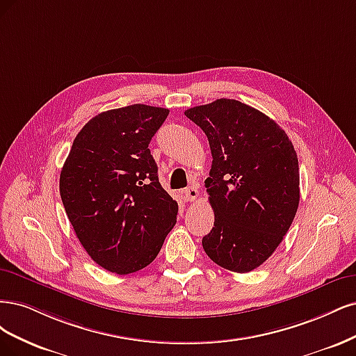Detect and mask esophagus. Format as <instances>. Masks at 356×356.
Listing matches in <instances>:
<instances>
[{"label":"esophagus","instance_id":"34e87169","mask_svg":"<svg viewBox=\"0 0 356 356\" xmlns=\"http://www.w3.org/2000/svg\"><path fill=\"white\" fill-rule=\"evenodd\" d=\"M183 193H185V200L186 201H195L198 198V189L195 186H191V188H186L185 191H183Z\"/></svg>","mask_w":356,"mask_h":356}]
</instances>
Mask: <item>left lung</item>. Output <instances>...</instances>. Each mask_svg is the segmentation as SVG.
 Masks as SVG:
<instances>
[{
	"label": "left lung",
	"instance_id": "left-lung-1",
	"mask_svg": "<svg viewBox=\"0 0 356 356\" xmlns=\"http://www.w3.org/2000/svg\"><path fill=\"white\" fill-rule=\"evenodd\" d=\"M210 143L205 188L214 227L202 238L207 256L245 273L266 261L299 207V159L289 136L265 113L234 99L185 111Z\"/></svg>",
	"mask_w": 356,
	"mask_h": 356
}]
</instances>
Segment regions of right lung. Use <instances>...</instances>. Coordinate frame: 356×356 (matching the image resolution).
<instances>
[{"instance_id": "obj_1", "label": "right lung", "mask_w": 356, "mask_h": 356, "mask_svg": "<svg viewBox=\"0 0 356 356\" xmlns=\"http://www.w3.org/2000/svg\"><path fill=\"white\" fill-rule=\"evenodd\" d=\"M168 112L140 103L102 112L76 134L63 164L67 219L88 256L109 272L146 268L176 225L179 205L149 151Z\"/></svg>"}]
</instances>
